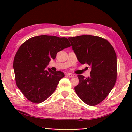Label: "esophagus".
Returning a JSON list of instances; mask_svg holds the SVG:
<instances>
[{
	"mask_svg": "<svg viewBox=\"0 0 132 132\" xmlns=\"http://www.w3.org/2000/svg\"><path fill=\"white\" fill-rule=\"evenodd\" d=\"M68 76L70 78H73V77H74V75L72 74H71V73H69V74H68Z\"/></svg>",
	"mask_w": 132,
	"mask_h": 132,
	"instance_id": "1",
	"label": "esophagus"
}]
</instances>
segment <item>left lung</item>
Here are the masks:
<instances>
[{
	"mask_svg": "<svg viewBox=\"0 0 132 132\" xmlns=\"http://www.w3.org/2000/svg\"><path fill=\"white\" fill-rule=\"evenodd\" d=\"M78 60L91 67L90 77L78 75L74 89L84 103L96 105L104 100L117 79L116 54L112 45L99 36L82 35L69 37Z\"/></svg>",
	"mask_w": 132,
	"mask_h": 132,
	"instance_id": "obj_1",
	"label": "left lung"
}]
</instances>
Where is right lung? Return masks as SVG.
<instances>
[{
    "instance_id": "1",
    "label": "right lung",
    "mask_w": 132,
    "mask_h": 132,
    "mask_svg": "<svg viewBox=\"0 0 132 132\" xmlns=\"http://www.w3.org/2000/svg\"><path fill=\"white\" fill-rule=\"evenodd\" d=\"M70 46L66 37L41 35L28 39L20 46L13 66L16 85L28 100L40 103L54 92L64 74L45 68L58 52Z\"/></svg>"
}]
</instances>
